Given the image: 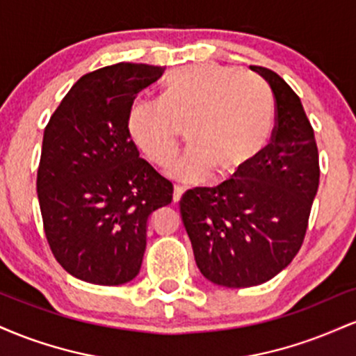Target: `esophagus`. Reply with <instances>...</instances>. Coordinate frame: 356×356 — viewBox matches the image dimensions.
I'll return each mask as SVG.
<instances>
[{"label":"esophagus","mask_w":356,"mask_h":356,"mask_svg":"<svg viewBox=\"0 0 356 356\" xmlns=\"http://www.w3.org/2000/svg\"><path fill=\"white\" fill-rule=\"evenodd\" d=\"M182 194H184V191L181 189V187H174V202L175 204H179L182 201Z\"/></svg>","instance_id":"obj_1"}]
</instances>
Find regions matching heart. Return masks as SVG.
<instances>
[{
  "label": "heart",
  "mask_w": 356,
  "mask_h": 356,
  "mask_svg": "<svg viewBox=\"0 0 356 356\" xmlns=\"http://www.w3.org/2000/svg\"><path fill=\"white\" fill-rule=\"evenodd\" d=\"M191 144L170 172L177 182L227 181L264 150L273 130V107L264 90L243 73L220 65H197L164 85L159 102L137 100L127 130L137 149L157 167L174 164L177 129Z\"/></svg>",
  "instance_id": "heart-1"
}]
</instances>
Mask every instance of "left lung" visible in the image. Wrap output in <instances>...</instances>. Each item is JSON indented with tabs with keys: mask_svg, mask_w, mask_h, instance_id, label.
Returning <instances> with one entry per match:
<instances>
[{
	"mask_svg": "<svg viewBox=\"0 0 356 356\" xmlns=\"http://www.w3.org/2000/svg\"><path fill=\"white\" fill-rule=\"evenodd\" d=\"M276 100L271 142L239 179L195 187L181 201L195 264L226 288L263 284L298 254L318 184V147L300 97L275 72L249 67Z\"/></svg>",
	"mask_w": 356,
	"mask_h": 356,
	"instance_id": "obj_1",
	"label": "left lung"
}]
</instances>
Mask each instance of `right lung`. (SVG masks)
<instances>
[{
  "label": "right lung",
  "mask_w": 356,
  "mask_h": 356,
  "mask_svg": "<svg viewBox=\"0 0 356 356\" xmlns=\"http://www.w3.org/2000/svg\"><path fill=\"white\" fill-rule=\"evenodd\" d=\"M162 75L144 63L87 73L44 129L36 177L44 234L61 268L85 283L132 281L150 216L172 201V184L140 159L127 130L134 100Z\"/></svg>",
  "instance_id": "1"
}]
</instances>
